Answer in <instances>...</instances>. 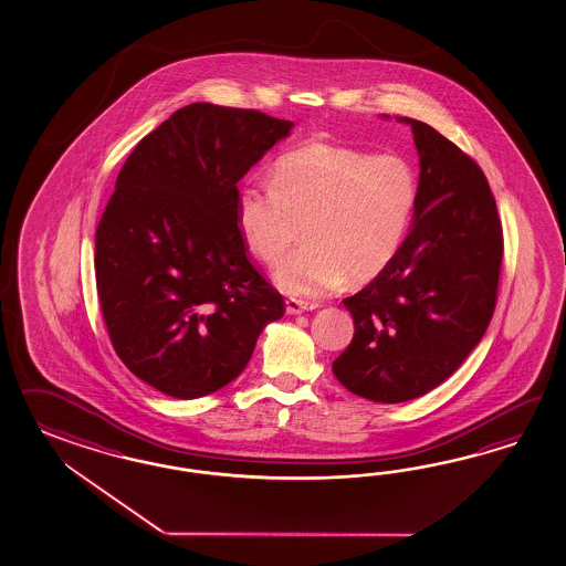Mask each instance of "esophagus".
Instances as JSON below:
<instances>
[{"instance_id":"1","label":"esophagus","mask_w":566,"mask_h":566,"mask_svg":"<svg viewBox=\"0 0 566 566\" xmlns=\"http://www.w3.org/2000/svg\"><path fill=\"white\" fill-rule=\"evenodd\" d=\"M318 303H311V301H301V298H286V313L289 315H301L304 311H315Z\"/></svg>"}]
</instances>
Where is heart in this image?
I'll return each instance as SVG.
<instances>
[{"label": "heart", "mask_w": 566, "mask_h": 566, "mask_svg": "<svg viewBox=\"0 0 566 566\" xmlns=\"http://www.w3.org/2000/svg\"><path fill=\"white\" fill-rule=\"evenodd\" d=\"M417 180L392 153L306 145L277 159L272 181L249 180L237 192V224L245 245L277 263V286L318 296L344 277L368 282L395 260L413 219Z\"/></svg>", "instance_id": "1"}]
</instances>
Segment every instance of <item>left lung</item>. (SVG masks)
Returning <instances> with one entry per match:
<instances>
[{
    "mask_svg": "<svg viewBox=\"0 0 566 566\" xmlns=\"http://www.w3.org/2000/svg\"><path fill=\"white\" fill-rule=\"evenodd\" d=\"M419 188L411 233L395 260L344 298L354 339L333 374L354 395L405 402L441 385L495 313L503 227L483 169L450 138L411 118Z\"/></svg>",
    "mask_w": 566,
    "mask_h": 566,
    "instance_id": "left-lung-1",
    "label": "left lung"
}]
</instances>
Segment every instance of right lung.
<instances>
[{
    "mask_svg": "<svg viewBox=\"0 0 566 566\" xmlns=\"http://www.w3.org/2000/svg\"><path fill=\"white\" fill-rule=\"evenodd\" d=\"M292 128L198 102L138 140L96 229V286L112 345L143 382L205 397L245 370L286 303L249 260L237 181Z\"/></svg>",
    "mask_w": 566,
    "mask_h": 566,
    "instance_id": "add662e5",
    "label": "right lung"
}]
</instances>
